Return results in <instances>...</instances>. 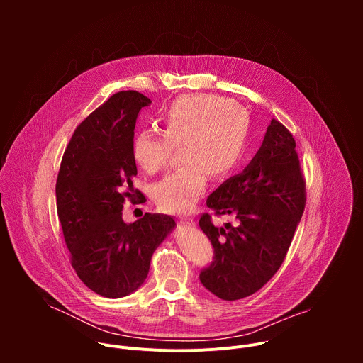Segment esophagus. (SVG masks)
<instances>
[{
	"mask_svg": "<svg viewBox=\"0 0 363 363\" xmlns=\"http://www.w3.org/2000/svg\"><path fill=\"white\" fill-rule=\"evenodd\" d=\"M181 220H182V223H184V224H186V225H189V227L195 224V223H194V218H192V217H182Z\"/></svg>",
	"mask_w": 363,
	"mask_h": 363,
	"instance_id": "34e87169",
	"label": "esophagus"
}]
</instances>
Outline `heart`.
I'll list each match as a JSON object with an SVG mask.
<instances>
[{
    "instance_id": "1",
    "label": "heart",
    "mask_w": 363,
    "mask_h": 363,
    "mask_svg": "<svg viewBox=\"0 0 363 363\" xmlns=\"http://www.w3.org/2000/svg\"><path fill=\"white\" fill-rule=\"evenodd\" d=\"M248 129V115L238 103L208 94L182 96L164 112L162 135H135L132 158L142 171L155 174L168 165L178 146L181 165L155 185L153 198L167 213H186L201 198L208 175L223 179L238 167Z\"/></svg>"
}]
</instances>
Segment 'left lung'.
<instances>
[{
	"label": "left lung",
	"mask_w": 363,
	"mask_h": 363,
	"mask_svg": "<svg viewBox=\"0 0 363 363\" xmlns=\"http://www.w3.org/2000/svg\"><path fill=\"white\" fill-rule=\"evenodd\" d=\"M304 205L294 138L273 119L247 168L206 198L216 216H230L234 224L218 228L206 213L199 218L214 247V262L199 273L203 287L223 300L260 290L283 264Z\"/></svg>",
	"instance_id": "obj_1"
}]
</instances>
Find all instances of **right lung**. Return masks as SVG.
I'll list each match as a JSON object with an SVG mask.
<instances>
[{
	"label": "right lung",
	"mask_w": 363,
	"mask_h": 363,
	"mask_svg": "<svg viewBox=\"0 0 363 363\" xmlns=\"http://www.w3.org/2000/svg\"><path fill=\"white\" fill-rule=\"evenodd\" d=\"M150 99L135 90L115 93L74 130L62 160L57 182V214L70 263L94 293L119 298L145 281L153 251L174 230L165 214H145L126 224V199L146 198L133 188L135 125Z\"/></svg>",
	"instance_id": "add662e5"
}]
</instances>
